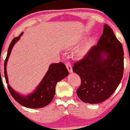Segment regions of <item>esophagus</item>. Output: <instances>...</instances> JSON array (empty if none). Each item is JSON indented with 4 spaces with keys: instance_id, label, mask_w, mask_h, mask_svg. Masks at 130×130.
<instances>
[{
    "instance_id": "esophagus-1",
    "label": "esophagus",
    "mask_w": 130,
    "mask_h": 130,
    "mask_svg": "<svg viewBox=\"0 0 130 130\" xmlns=\"http://www.w3.org/2000/svg\"><path fill=\"white\" fill-rule=\"evenodd\" d=\"M65 65H66L67 68L68 70H69V72H72L73 70H72V67L71 64L70 63L67 62L65 63Z\"/></svg>"
}]
</instances>
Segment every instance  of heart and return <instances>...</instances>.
I'll list each match as a JSON object with an SVG mask.
<instances>
[{
	"label": "heart",
	"instance_id": "obj_1",
	"mask_svg": "<svg viewBox=\"0 0 130 130\" xmlns=\"http://www.w3.org/2000/svg\"><path fill=\"white\" fill-rule=\"evenodd\" d=\"M92 43H93V40L92 39H90V40H89L87 43H86V44H85L83 48L80 50V52H79L80 55H84L85 53H86V52L88 50L89 48H90V46L92 45Z\"/></svg>",
	"mask_w": 130,
	"mask_h": 130
}]
</instances>
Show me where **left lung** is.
I'll list each match as a JSON object with an SVG mask.
<instances>
[{
    "instance_id": "obj_1",
    "label": "left lung",
    "mask_w": 130,
    "mask_h": 130,
    "mask_svg": "<svg viewBox=\"0 0 130 130\" xmlns=\"http://www.w3.org/2000/svg\"><path fill=\"white\" fill-rule=\"evenodd\" d=\"M72 69L80 77L77 94L83 102L98 104L113 94L123 75L124 52L110 26L104 25L97 45L75 63Z\"/></svg>"
}]
</instances>
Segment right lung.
<instances>
[{"label":"right lung","mask_w":130,"mask_h":130,"mask_svg":"<svg viewBox=\"0 0 130 130\" xmlns=\"http://www.w3.org/2000/svg\"><path fill=\"white\" fill-rule=\"evenodd\" d=\"M23 34V32H22L18 37L13 39L9 46L7 57L4 61V75L6 83L10 94L18 103L28 108H41L52 102L55 94V87L57 82L68 76L69 71L62 62L52 63L50 65L48 72L33 92L24 95L15 91L9 84L6 67L13 46L21 38Z\"/></svg>","instance_id":"add662e5"}]
</instances>
